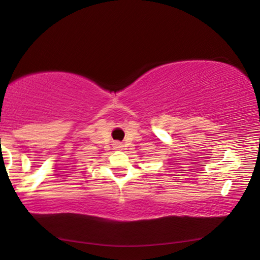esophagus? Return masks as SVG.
I'll return each mask as SVG.
<instances>
[{"instance_id": "34e87169", "label": "esophagus", "mask_w": 260, "mask_h": 260, "mask_svg": "<svg viewBox=\"0 0 260 260\" xmlns=\"http://www.w3.org/2000/svg\"><path fill=\"white\" fill-rule=\"evenodd\" d=\"M115 146H116V148H120V147H121V145H120V144H115Z\"/></svg>"}]
</instances>
